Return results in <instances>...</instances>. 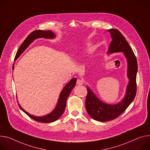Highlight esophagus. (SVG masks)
Wrapping results in <instances>:
<instances>
[{
    "instance_id": "34e87169",
    "label": "esophagus",
    "mask_w": 150,
    "mask_h": 150,
    "mask_svg": "<svg viewBox=\"0 0 150 150\" xmlns=\"http://www.w3.org/2000/svg\"><path fill=\"white\" fill-rule=\"evenodd\" d=\"M84 84V81L81 79H78L76 81V84L77 85H83Z\"/></svg>"
}]
</instances>
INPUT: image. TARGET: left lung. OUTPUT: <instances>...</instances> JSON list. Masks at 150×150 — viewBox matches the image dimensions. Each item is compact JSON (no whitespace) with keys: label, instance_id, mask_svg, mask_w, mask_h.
<instances>
[{"label":"left lung","instance_id":"obj_1","mask_svg":"<svg viewBox=\"0 0 150 150\" xmlns=\"http://www.w3.org/2000/svg\"><path fill=\"white\" fill-rule=\"evenodd\" d=\"M108 32L110 33L112 40L109 47L107 54L122 52L127 61V76L129 82L126 86L125 96L120 102L115 104H108L102 101L87 86L86 110L93 119L100 122L109 121L119 117L133 102L137 93L136 80L138 72V64L134 52L120 31L115 29H112L108 30Z\"/></svg>","mask_w":150,"mask_h":150}]
</instances>
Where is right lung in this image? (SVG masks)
<instances>
[{"label":"right lung","mask_w":150,"mask_h":150,"mask_svg":"<svg viewBox=\"0 0 150 150\" xmlns=\"http://www.w3.org/2000/svg\"><path fill=\"white\" fill-rule=\"evenodd\" d=\"M56 38V35L51 30H38L32 32L29 36L26 38L24 40V41L22 43L20 48H18L17 54L15 57V61L21 55V54L29 47V46L35 40L39 38H45L48 39H53ZM14 65H13L12 69H14ZM76 78H72L69 83L66 84V86L63 87V90H62L57 103L56 106L54 108V110L50 112L49 114L43 115V116H35L33 115L30 114L29 112H26L24 109L21 106V105L18 103V106L21 110L30 117L33 120L40 122H45V123H48V122H52L57 120L60 118V117L63 115L66 105V100L67 98L69 97L70 95L71 91L74 88L76 85Z\"/></svg>","instance_id":"right-lung-1"}]
</instances>
